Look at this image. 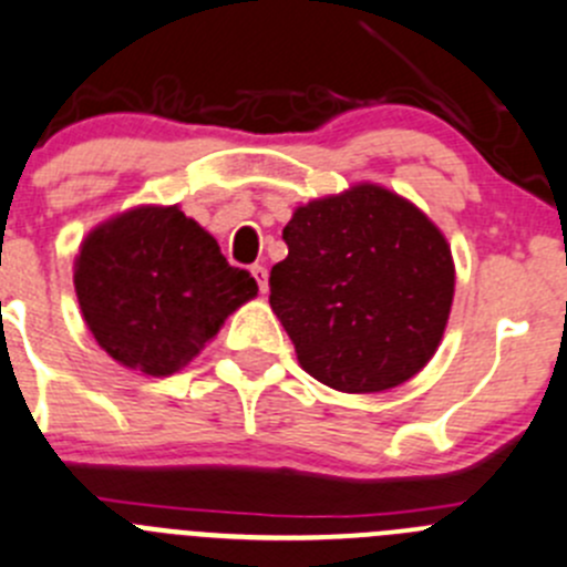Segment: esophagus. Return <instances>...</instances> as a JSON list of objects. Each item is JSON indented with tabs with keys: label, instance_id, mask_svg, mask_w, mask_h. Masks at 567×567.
<instances>
[{
	"label": "esophagus",
	"instance_id": "34e87169",
	"mask_svg": "<svg viewBox=\"0 0 567 567\" xmlns=\"http://www.w3.org/2000/svg\"><path fill=\"white\" fill-rule=\"evenodd\" d=\"M250 272H252V278H256L258 289H261V292H267V269H264L261 264H256V267H250Z\"/></svg>",
	"mask_w": 567,
	"mask_h": 567
}]
</instances>
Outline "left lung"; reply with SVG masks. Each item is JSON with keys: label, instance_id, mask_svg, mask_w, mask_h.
<instances>
[{"label": "left lung", "instance_id": "obj_1", "mask_svg": "<svg viewBox=\"0 0 567 567\" xmlns=\"http://www.w3.org/2000/svg\"><path fill=\"white\" fill-rule=\"evenodd\" d=\"M284 241L269 306L306 373L339 392H384L429 364L454 303V258L417 206L361 183L300 206Z\"/></svg>", "mask_w": 567, "mask_h": 567}]
</instances>
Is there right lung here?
Instances as JSON below:
<instances>
[{"label":"right lung","mask_w":567,"mask_h":567,"mask_svg":"<svg viewBox=\"0 0 567 567\" xmlns=\"http://www.w3.org/2000/svg\"><path fill=\"white\" fill-rule=\"evenodd\" d=\"M80 311L100 348L144 375H172L258 295L217 239L177 206H138L91 230L74 261Z\"/></svg>","instance_id":"1"}]
</instances>
